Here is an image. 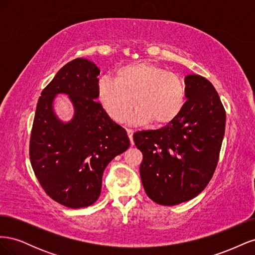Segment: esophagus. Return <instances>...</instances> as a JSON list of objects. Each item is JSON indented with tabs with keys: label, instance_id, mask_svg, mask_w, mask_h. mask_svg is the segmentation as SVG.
<instances>
[{
	"label": "esophagus",
	"instance_id": "1",
	"mask_svg": "<svg viewBox=\"0 0 255 255\" xmlns=\"http://www.w3.org/2000/svg\"><path fill=\"white\" fill-rule=\"evenodd\" d=\"M127 133H128V136L130 140V143H132V145L134 144V141H133V134H134V130L132 128H127Z\"/></svg>",
	"mask_w": 255,
	"mask_h": 255
}]
</instances>
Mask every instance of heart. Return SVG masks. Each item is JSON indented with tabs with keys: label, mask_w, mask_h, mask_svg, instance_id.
<instances>
[{
	"label": "heart",
	"mask_w": 255,
	"mask_h": 255,
	"mask_svg": "<svg viewBox=\"0 0 255 255\" xmlns=\"http://www.w3.org/2000/svg\"><path fill=\"white\" fill-rule=\"evenodd\" d=\"M98 97L111 117L132 125L152 120L161 126L173 121L185 104V87L179 75L148 61L122 66L115 79L104 76L98 84Z\"/></svg>",
	"instance_id": "heart-1"
}]
</instances>
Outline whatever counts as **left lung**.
<instances>
[{"label":"left lung","instance_id":"left-lung-1","mask_svg":"<svg viewBox=\"0 0 255 255\" xmlns=\"http://www.w3.org/2000/svg\"><path fill=\"white\" fill-rule=\"evenodd\" d=\"M184 83L187 101L180 115L159 129L133 135L143 155V188L160 205L189 201L206 187L225 136L226 111L213 84L194 73Z\"/></svg>","mask_w":255,"mask_h":255}]
</instances>
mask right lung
Masks as SVG:
<instances>
[{
	"label": "right lung",
	"mask_w": 255,
	"mask_h": 255,
	"mask_svg": "<svg viewBox=\"0 0 255 255\" xmlns=\"http://www.w3.org/2000/svg\"><path fill=\"white\" fill-rule=\"evenodd\" d=\"M99 75L94 61H70L42 90L36 107L30 164L44 191L70 208L97 201L105 168L130 143L127 130L96 101ZM58 94L68 95L73 103L74 116L69 122L61 121L53 110Z\"/></svg>",
	"instance_id": "add662e5"
}]
</instances>
